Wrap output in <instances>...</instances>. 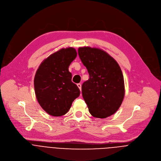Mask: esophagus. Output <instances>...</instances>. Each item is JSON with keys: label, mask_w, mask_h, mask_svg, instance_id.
I'll use <instances>...</instances> for the list:
<instances>
[{"label": "esophagus", "mask_w": 161, "mask_h": 161, "mask_svg": "<svg viewBox=\"0 0 161 161\" xmlns=\"http://www.w3.org/2000/svg\"><path fill=\"white\" fill-rule=\"evenodd\" d=\"M77 86H78V87L79 88V89L81 90V85L80 83H78V84H77Z\"/></svg>", "instance_id": "obj_1"}]
</instances>
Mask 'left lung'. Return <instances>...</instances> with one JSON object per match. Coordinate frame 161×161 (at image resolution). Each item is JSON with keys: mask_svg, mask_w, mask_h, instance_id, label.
<instances>
[{"mask_svg": "<svg viewBox=\"0 0 161 161\" xmlns=\"http://www.w3.org/2000/svg\"><path fill=\"white\" fill-rule=\"evenodd\" d=\"M78 55L90 78L81 86L90 114L105 119L120 108L125 95L124 76L117 62L98 48L81 47Z\"/></svg>", "mask_w": 161, "mask_h": 161, "instance_id": "8db88e82", "label": "left lung"}]
</instances>
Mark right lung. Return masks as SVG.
<instances>
[{"label": "right lung", "mask_w": 161, "mask_h": 161, "mask_svg": "<svg viewBox=\"0 0 161 161\" xmlns=\"http://www.w3.org/2000/svg\"><path fill=\"white\" fill-rule=\"evenodd\" d=\"M76 56L75 48H62L45 59L36 73L34 84L36 98L50 115H64L80 96V91L71 81L72 75L68 70Z\"/></svg>", "instance_id": "1"}]
</instances>
